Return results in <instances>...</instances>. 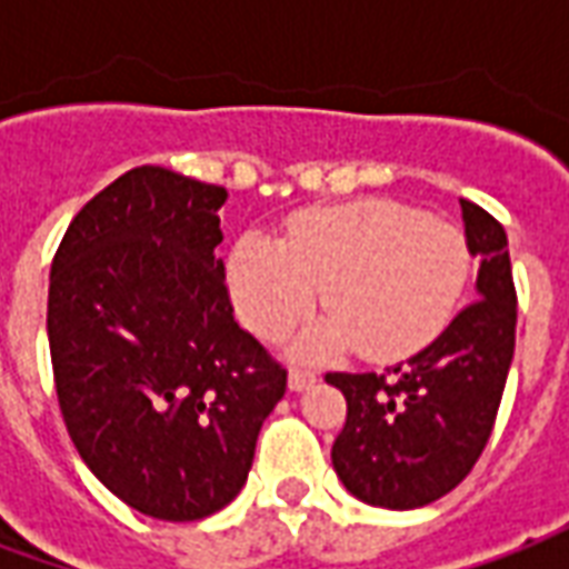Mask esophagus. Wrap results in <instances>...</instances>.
<instances>
[{"label": "esophagus", "instance_id": "esophagus-1", "mask_svg": "<svg viewBox=\"0 0 569 569\" xmlns=\"http://www.w3.org/2000/svg\"><path fill=\"white\" fill-rule=\"evenodd\" d=\"M313 383H317V371L313 369H301V366H296V369L289 371V387H292V390H308Z\"/></svg>", "mask_w": 569, "mask_h": 569}]
</instances>
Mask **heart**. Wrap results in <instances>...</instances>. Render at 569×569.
<instances>
[{"label":"heart","mask_w":569,"mask_h":569,"mask_svg":"<svg viewBox=\"0 0 569 569\" xmlns=\"http://www.w3.org/2000/svg\"><path fill=\"white\" fill-rule=\"evenodd\" d=\"M469 277L463 231L393 200L317 207L286 222L280 247L249 234L231 252L237 313L264 341L308 320L320 289L329 317L310 350L357 347L366 359H402L451 322Z\"/></svg>","instance_id":"heart-1"}]
</instances>
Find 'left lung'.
Instances as JSON below:
<instances>
[{"instance_id":"left-lung-1","label":"left lung","mask_w":569,"mask_h":569,"mask_svg":"<svg viewBox=\"0 0 569 569\" xmlns=\"http://www.w3.org/2000/svg\"><path fill=\"white\" fill-rule=\"evenodd\" d=\"M460 207L469 252L481 259L476 301L383 375H326L347 399L335 472L371 506L418 509L451 493L478 463L500 411L518 322L509 240L488 210L472 200Z\"/></svg>"}]
</instances>
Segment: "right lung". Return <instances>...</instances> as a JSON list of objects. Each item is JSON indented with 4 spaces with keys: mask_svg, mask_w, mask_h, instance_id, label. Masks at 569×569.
Instances as JSON below:
<instances>
[{
    "mask_svg": "<svg viewBox=\"0 0 569 569\" xmlns=\"http://www.w3.org/2000/svg\"><path fill=\"white\" fill-rule=\"evenodd\" d=\"M222 186L133 167L69 222L48 341L69 439L106 488L161 521L219 512L247 485L286 366L234 320Z\"/></svg>",
    "mask_w": 569,
    "mask_h": 569,
    "instance_id": "obj_1",
    "label": "right lung"
}]
</instances>
